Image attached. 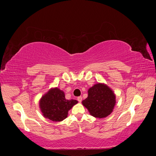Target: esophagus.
Wrapping results in <instances>:
<instances>
[{"mask_svg":"<svg viewBox=\"0 0 156 156\" xmlns=\"http://www.w3.org/2000/svg\"><path fill=\"white\" fill-rule=\"evenodd\" d=\"M77 100H78L79 102H81V101H82V97L81 96H79L77 98Z\"/></svg>","mask_w":156,"mask_h":156,"instance_id":"esophagus-1","label":"esophagus"}]
</instances>
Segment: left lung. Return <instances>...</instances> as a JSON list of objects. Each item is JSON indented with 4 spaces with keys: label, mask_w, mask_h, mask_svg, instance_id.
Wrapping results in <instances>:
<instances>
[{
    "label": "left lung",
    "mask_w": 156,
    "mask_h": 156,
    "mask_svg": "<svg viewBox=\"0 0 156 156\" xmlns=\"http://www.w3.org/2000/svg\"><path fill=\"white\" fill-rule=\"evenodd\" d=\"M90 114L98 119L111 115L116 104V95L104 83H97L88 90V97L82 101Z\"/></svg>",
    "instance_id": "8db88e82"
}]
</instances>
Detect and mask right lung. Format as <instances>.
Wrapping results in <instances>:
<instances>
[{"label": "right lung", "mask_w": 156, "mask_h": 156, "mask_svg": "<svg viewBox=\"0 0 156 156\" xmlns=\"http://www.w3.org/2000/svg\"><path fill=\"white\" fill-rule=\"evenodd\" d=\"M78 101L66 100L64 92L58 88H52L41 98L39 106L43 116L53 122H61L66 119L68 111Z\"/></svg>", "instance_id": "obj_1"}]
</instances>
